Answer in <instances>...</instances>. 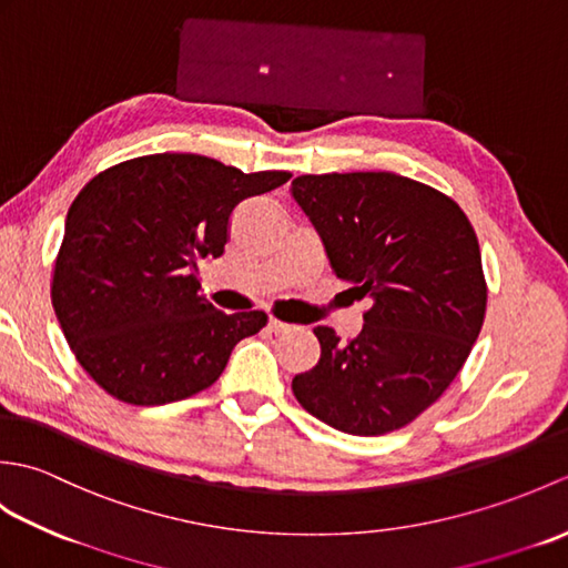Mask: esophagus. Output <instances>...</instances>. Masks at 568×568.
I'll list each match as a JSON object with an SVG mask.
<instances>
[{
  "mask_svg": "<svg viewBox=\"0 0 568 568\" xmlns=\"http://www.w3.org/2000/svg\"><path fill=\"white\" fill-rule=\"evenodd\" d=\"M268 329H271L273 334H285V332H291V329H293V324H287V322H281V320L271 317V322H268Z\"/></svg>",
  "mask_w": 568,
  "mask_h": 568,
  "instance_id": "1",
  "label": "esophagus"
}]
</instances>
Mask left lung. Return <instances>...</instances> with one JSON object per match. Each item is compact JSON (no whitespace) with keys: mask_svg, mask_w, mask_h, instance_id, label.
Wrapping results in <instances>:
<instances>
[{"mask_svg":"<svg viewBox=\"0 0 568 568\" xmlns=\"http://www.w3.org/2000/svg\"><path fill=\"white\" fill-rule=\"evenodd\" d=\"M293 197L334 273L373 303L354 339L315 327L322 354L293 378L297 403L356 437L400 429L449 388L484 327L474 226L449 195L395 173L300 175Z\"/></svg>","mask_w":568,"mask_h":568,"instance_id":"left-lung-1","label":"left lung"}]
</instances>
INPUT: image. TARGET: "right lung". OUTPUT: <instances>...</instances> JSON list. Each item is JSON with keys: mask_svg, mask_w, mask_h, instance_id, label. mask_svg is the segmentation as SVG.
<instances>
[{"mask_svg": "<svg viewBox=\"0 0 568 568\" xmlns=\"http://www.w3.org/2000/svg\"><path fill=\"white\" fill-rule=\"evenodd\" d=\"M287 171L241 173L197 153H153L94 175L68 210L51 300L78 364L129 405H165L222 376L232 348L261 332V310H216L195 263L222 256L241 202Z\"/></svg>", "mask_w": 568, "mask_h": 568, "instance_id": "add662e5", "label": "right lung"}]
</instances>
